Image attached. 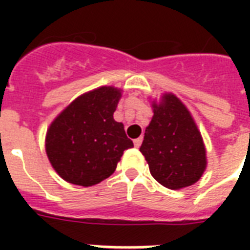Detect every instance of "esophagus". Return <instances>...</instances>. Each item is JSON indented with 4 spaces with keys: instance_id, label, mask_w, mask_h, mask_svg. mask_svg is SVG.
<instances>
[{
    "instance_id": "34e87169",
    "label": "esophagus",
    "mask_w": 250,
    "mask_h": 250,
    "mask_svg": "<svg viewBox=\"0 0 250 250\" xmlns=\"http://www.w3.org/2000/svg\"><path fill=\"white\" fill-rule=\"evenodd\" d=\"M136 141V143H140V139H137V140H135Z\"/></svg>"
}]
</instances>
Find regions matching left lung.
<instances>
[{
    "mask_svg": "<svg viewBox=\"0 0 250 250\" xmlns=\"http://www.w3.org/2000/svg\"><path fill=\"white\" fill-rule=\"evenodd\" d=\"M121 97L115 86H100L74 100L50 123L45 150L63 180L98 184L115 171L125 150L133 148L123 123L114 119Z\"/></svg>",
    "mask_w": 250,
    "mask_h": 250,
    "instance_id": "left-lung-1",
    "label": "left lung"
}]
</instances>
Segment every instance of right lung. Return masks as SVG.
Wrapping results in <instances>:
<instances>
[{"mask_svg":"<svg viewBox=\"0 0 250 250\" xmlns=\"http://www.w3.org/2000/svg\"><path fill=\"white\" fill-rule=\"evenodd\" d=\"M153 118L145 129L140 152L150 174L168 189L193 186L206 170V149L193 118L176 96L153 101Z\"/></svg>","mask_w":250,"mask_h":250,"instance_id":"add662e5","label":"right lung"}]
</instances>
